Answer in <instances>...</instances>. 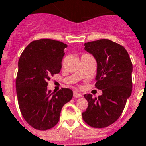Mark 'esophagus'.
<instances>
[{"mask_svg":"<svg viewBox=\"0 0 146 146\" xmlns=\"http://www.w3.org/2000/svg\"><path fill=\"white\" fill-rule=\"evenodd\" d=\"M73 97L76 98H81V97H82V94H81V93H78L77 91H74V92H73Z\"/></svg>","mask_w":146,"mask_h":146,"instance_id":"obj_1","label":"esophagus"}]
</instances>
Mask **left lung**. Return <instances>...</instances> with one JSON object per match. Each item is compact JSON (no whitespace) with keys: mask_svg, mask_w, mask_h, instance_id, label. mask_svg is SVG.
<instances>
[{"mask_svg":"<svg viewBox=\"0 0 146 146\" xmlns=\"http://www.w3.org/2000/svg\"><path fill=\"white\" fill-rule=\"evenodd\" d=\"M85 50L96 59L95 86L102 94L98 98L84 95L89 105L82 117L91 127H107L120 117L131 95L132 61L126 49L110 40L85 43Z\"/></svg>","mask_w":146,"mask_h":146,"instance_id":"1","label":"left lung"}]
</instances>
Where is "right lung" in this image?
<instances>
[{"mask_svg":"<svg viewBox=\"0 0 146 146\" xmlns=\"http://www.w3.org/2000/svg\"><path fill=\"white\" fill-rule=\"evenodd\" d=\"M67 44L58 40H33L25 48L18 61L16 79L21 113L26 122L38 130H47L59 121L60 111L73 98V91L62 88L48 90V81L60 73Z\"/></svg>","mask_w":146,"mask_h":146,"instance_id":"1","label":"right lung"}]
</instances>
